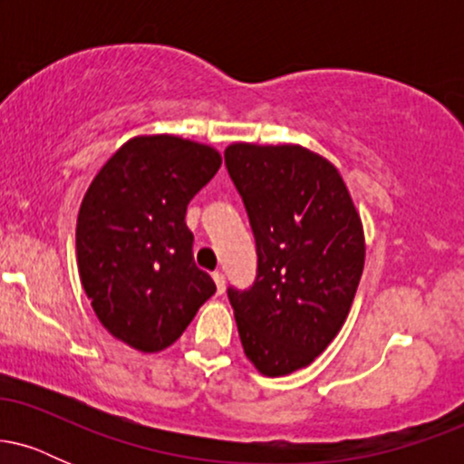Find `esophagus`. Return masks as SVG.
<instances>
[{
    "instance_id": "obj_1",
    "label": "esophagus",
    "mask_w": 464,
    "mask_h": 464,
    "mask_svg": "<svg viewBox=\"0 0 464 464\" xmlns=\"http://www.w3.org/2000/svg\"><path fill=\"white\" fill-rule=\"evenodd\" d=\"M214 284H216L218 295H222V292H225V287H227L225 275H222V273H214Z\"/></svg>"
}]
</instances>
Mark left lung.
<instances>
[{
	"label": "left lung",
	"mask_w": 464,
	"mask_h": 464,
	"mask_svg": "<svg viewBox=\"0 0 464 464\" xmlns=\"http://www.w3.org/2000/svg\"><path fill=\"white\" fill-rule=\"evenodd\" d=\"M225 163L257 246L248 290L228 287L239 340L262 375L312 364L347 321L364 231L338 169L295 143H231Z\"/></svg>",
	"instance_id": "left-lung-1"
}]
</instances>
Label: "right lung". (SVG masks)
<instances>
[{
	"label": "right lung",
	"mask_w": 464,
	"mask_h": 464,
	"mask_svg": "<svg viewBox=\"0 0 464 464\" xmlns=\"http://www.w3.org/2000/svg\"><path fill=\"white\" fill-rule=\"evenodd\" d=\"M216 148L132 137L95 174L78 211V273L95 316L129 347L177 343L216 284L194 264L189 200L216 177Z\"/></svg>",
	"instance_id": "right-lung-1"
}]
</instances>
